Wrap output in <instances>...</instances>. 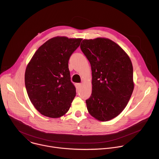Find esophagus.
Segmentation results:
<instances>
[{
    "mask_svg": "<svg viewBox=\"0 0 159 159\" xmlns=\"http://www.w3.org/2000/svg\"><path fill=\"white\" fill-rule=\"evenodd\" d=\"M82 84H77V90H79V89H80L81 87H82Z\"/></svg>",
    "mask_w": 159,
    "mask_h": 159,
    "instance_id": "34e87169",
    "label": "esophagus"
}]
</instances>
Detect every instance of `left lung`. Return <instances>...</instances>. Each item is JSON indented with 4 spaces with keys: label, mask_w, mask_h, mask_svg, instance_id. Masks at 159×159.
I'll return each instance as SVG.
<instances>
[{
    "label": "left lung",
    "mask_w": 159,
    "mask_h": 159,
    "mask_svg": "<svg viewBox=\"0 0 159 159\" xmlns=\"http://www.w3.org/2000/svg\"><path fill=\"white\" fill-rule=\"evenodd\" d=\"M80 48L92 70V94L85 101L89 114L101 121L118 116L133 91V70L127 53L105 38L84 39Z\"/></svg>",
    "instance_id": "left-lung-1"
}]
</instances>
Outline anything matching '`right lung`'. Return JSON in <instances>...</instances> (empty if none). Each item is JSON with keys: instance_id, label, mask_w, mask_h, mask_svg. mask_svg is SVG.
Returning <instances> with one entry per match:
<instances>
[{"instance_id": "right-lung-1", "label": "right lung", "mask_w": 159, "mask_h": 159, "mask_svg": "<svg viewBox=\"0 0 159 159\" xmlns=\"http://www.w3.org/2000/svg\"><path fill=\"white\" fill-rule=\"evenodd\" d=\"M82 38L57 36L37 50L25 72L28 97L41 115L57 118L69 110L75 95L71 82L69 60Z\"/></svg>"}]
</instances>
